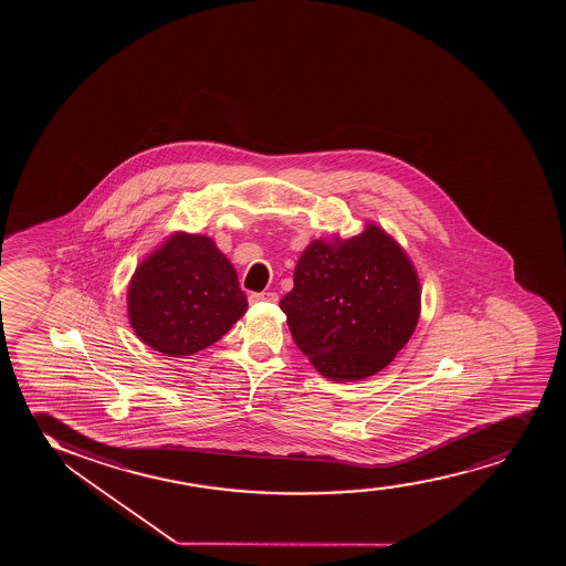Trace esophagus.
Wrapping results in <instances>:
<instances>
[{
	"label": "esophagus",
	"mask_w": 566,
	"mask_h": 566,
	"mask_svg": "<svg viewBox=\"0 0 566 566\" xmlns=\"http://www.w3.org/2000/svg\"><path fill=\"white\" fill-rule=\"evenodd\" d=\"M262 302H277V294L275 293H251L249 294V304H262Z\"/></svg>",
	"instance_id": "obj_1"
}]
</instances>
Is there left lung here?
Returning <instances> with one entry per match:
<instances>
[{
	"mask_svg": "<svg viewBox=\"0 0 566 566\" xmlns=\"http://www.w3.org/2000/svg\"><path fill=\"white\" fill-rule=\"evenodd\" d=\"M294 342L321 374L353 381L384 370L416 331L421 289L408 254L381 228L313 241L281 298Z\"/></svg>",
	"mask_w": 566,
	"mask_h": 566,
	"instance_id": "left-lung-1",
	"label": "left lung"
}]
</instances>
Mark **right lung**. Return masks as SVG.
<instances>
[{"label": "right lung", "instance_id": "1", "mask_svg": "<svg viewBox=\"0 0 566 566\" xmlns=\"http://www.w3.org/2000/svg\"><path fill=\"white\" fill-rule=\"evenodd\" d=\"M245 310L234 266L206 235H171L139 264L128 286L132 328L168 357L213 345Z\"/></svg>", "mask_w": 566, "mask_h": 566}]
</instances>
